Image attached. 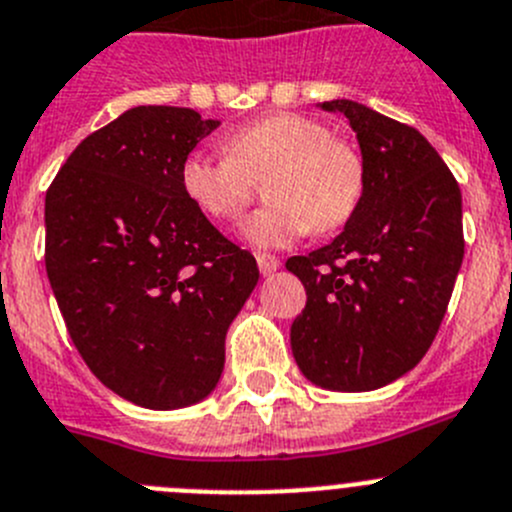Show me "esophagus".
Instances as JSON below:
<instances>
[{
  "label": "esophagus",
  "mask_w": 512,
  "mask_h": 512,
  "mask_svg": "<svg viewBox=\"0 0 512 512\" xmlns=\"http://www.w3.org/2000/svg\"><path fill=\"white\" fill-rule=\"evenodd\" d=\"M257 267H260L262 275H272V272L280 270V260L275 255H267V252H260V255H257Z\"/></svg>",
  "instance_id": "34e87169"
}]
</instances>
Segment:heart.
Segmentation results:
<instances>
[{"mask_svg": "<svg viewBox=\"0 0 512 512\" xmlns=\"http://www.w3.org/2000/svg\"><path fill=\"white\" fill-rule=\"evenodd\" d=\"M224 154L191 151L181 161L186 199L217 222H234L250 204L255 181L270 176V204L252 214L242 237L252 247H288L310 229L343 227L364 197V159L351 143L303 113H270L234 128L222 141Z\"/></svg>", "mask_w": 512, "mask_h": 512, "instance_id": "b5f03b06", "label": "heart"}]
</instances>
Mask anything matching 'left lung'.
<instances>
[{
	"mask_svg": "<svg viewBox=\"0 0 512 512\" xmlns=\"http://www.w3.org/2000/svg\"><path fill=\"white\" fill-rule=\"evenodd\" d=\"M356 131L364 197L331 245L285 262L305 285L290 326L298 369L331 391H371L422 361L452 298L462 194L432 143L356 100H326Z\"/></svg>",
	"mask_w": 512,
	"mask_h": 512,
	"instance_id": "8db88e82",
	"label": "left lung"
}]
</instances>
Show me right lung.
Segmentation results:
<instances>
[{
	"instance_id": "add662e5",
	"label": "right lung",
	"mask_w": 512,
	"mask_h": 512,
	"mask_svg": "<svg viewBox=\"0 0 512 512\" xmlns=\"http://www.w3.org/2000/svg\"><path fill=\"white\" fill-rule=\"evenodd\" d=\"M217 126L191 108L138 105L90 133L47 189L45 267L70 338L138 407L212 394L229 323L260 278L181 189V161Z\"/></svg>"
}]
</instances>
